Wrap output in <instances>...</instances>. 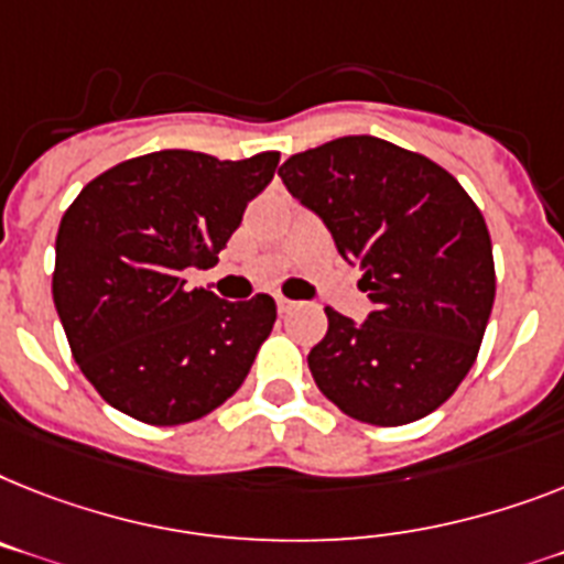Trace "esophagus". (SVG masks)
<instances>
[{
    "label": "esophagus",
    "instance_id": "1",
    "mask_svg": "<svg viewBox=\"0 0 564 564\" xmlns=\"http://www.w3.org/2000/svg\"><path fill=\"white\" fill-rule=\"evenodd\" d=\"M276 308H279V314H288V311L296 308V302L285 300V296H276Z\"/></svg>",
    "mask_w": 564,
    "mask_h": 564
}]
</instances>
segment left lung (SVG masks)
I'll return each mask as SVG.
<instances>
[{"instance_id":"1","label":"left lung","mask_w":564,"mask_h":564,"mask_svg":"<svg viewBox=\"0 0 564 564\" xmlns=\"http://www.w3.org/2000/svg\"><path fill=\"white\" fill-rule=\"evenodd\" d=\"M279 175L375 302L362 325L325 308L328 334L308 355L319 392L375 426L435 412L473 369L496 300L481 209L444 166L371 134L305 149Z\"/></svg>"}]
</instances>
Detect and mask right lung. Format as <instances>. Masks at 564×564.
Returning a JSON list of instances; mask_svg holds the SVG:
<instances>
[{
  "instance_id": "1",
  "label": "right lung",
  "mask_w": 564,
  "mask_h": 564,
  "mask_svg": "<svg viewBox=\"0 0 564 564\" xmlns=\"http://www.w3.org/2000/svg\"><path fill=\"white\" fill-rule=\"evenodd\" d=\"M276 164L279 152L218 161L164 149L106 170L65 209L51 293L74 360L109 406L178 426L245 383L276 302L189 291L184 271L218 262Z\"/></svg>"
}]
</instances>
